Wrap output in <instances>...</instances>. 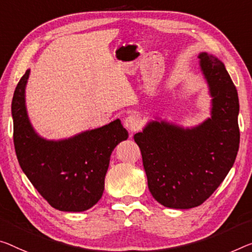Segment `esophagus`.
Returning a JSON list of instances; mask_svg holds the SVG:
<instances>
[{
    "label": "esophagus",
    "mask_w": 252,
    "mask_h": 252,
    "mask_svg": "<svg viewBox=\"0 0 252 252\" xmlns=\"http://www.w3.org/2000/svg\"><path fill=\"white\" fill-rule=\"evenodd\" d=\"M124 126L130 131H136L141 128L142 121L137 117V116L130 115L128 117L125 118V121H124Z\"/></svg>",
    "instance_id": "34e87169"
}]
</instances>
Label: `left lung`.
<instances>
[{
	"label": "left lung",
	"mask_w": 252,
	"mask_h": 252,
	"mask_svg": "<svg viewBox=\"0 0 252 252\" xmlns=\"http://www.w3.org/2000/svg\"><path fill=\"white\" fill-rule=\"evenodd\" d=\"M198 59L212 96L211 118L191 128L152 121L134 135L149 190L157 202L177 210L202 205L222 184L239 151L237 89L218 57L200 53Z\"/></svg>",
	"instance_id": "8db88e82"
}]
</instances>
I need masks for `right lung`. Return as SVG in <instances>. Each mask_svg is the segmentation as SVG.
<instances>
[{
	"instance_id": "obj_1",
	"label": "right lung",
	"mask_w": 252,
	"mask_h": 252,
	"mask_svg": "<svg viewBox=\"0 0 252 252\" xmlns=\"http://www.w3.org/2000/svg\"><path fill=\"white\" fill-rule=\"evenodd\" d=\"M27 69L12 99L13 142L22 171L50 206L83 212L101 198L110 156L128 137L119 119L74 136L49 141L34 131L26 108Z\"/></svg>"
}]
</instances>
